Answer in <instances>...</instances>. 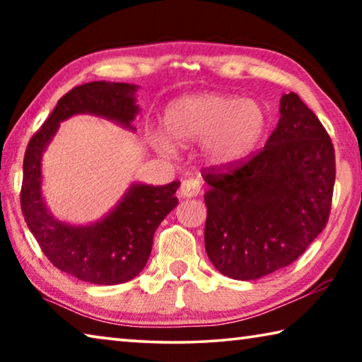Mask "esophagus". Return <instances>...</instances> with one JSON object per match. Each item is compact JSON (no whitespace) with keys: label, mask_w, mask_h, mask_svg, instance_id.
Masks as SVG:
<instances>
[{"label":"esophagus","mask_w":362,"mask_h":362,"mask_svg":"<svg viewBox=\"0 0 362 362\" xmlns=\"http://www.w3.org/2000/svg\"><path fill=\"white\" fill-rule=\"evenodd\" d=\"M201 192V182L198 179H185L180 185V198H194Z\"/></svg>","instance_id":"1"}]
</instances>
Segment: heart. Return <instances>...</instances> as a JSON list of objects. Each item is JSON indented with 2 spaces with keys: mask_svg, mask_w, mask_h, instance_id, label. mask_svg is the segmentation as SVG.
I'll use <instances>...</instances> for the list:
<instances>
[{
  "mask_svg": "<svg viewBox=\"0 0 362 362\" xmlns=\"http://www.w3.org/2000/svg\"><path fill=\"white\" fill-rule=\"evenodd\" d=\"M164 132L155 142L163 150L170 143L199 142L201 158L212 168H231L244 161L267 132L268 116L260 102L222 93L185 95L169 103L163 115Z\"/></svg>",
  "mask_w": 362,
  "mask_h": 362,
  "instance_id": "heart-1",
  "label": "heart"
}]
</instances>
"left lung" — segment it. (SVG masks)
<instances>
[{
	"label": "left lung",
	"mask_w": 362,
	"mask_h": 362,
	"mask_svg": "<svg viewBox=\"0 0 362 362\" xmlns=\"http://www.w3.org/2000/svg\"><path fill=\"white\" fill-rule=\"evenodd\" d=\"M254 158L226 173L204 169V246L212 265L250 281L291 265L326 228L335 183V151L316 115L296 93Z\"/></svg>",
	"instance_id": "1"
}]
</instances>
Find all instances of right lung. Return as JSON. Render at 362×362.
Wrapping results in <instances>:
<instances>
[{
	"instance_id": "right-lung-1",
	"label": "right lung",
	"mask_w": 362,
	"mask_h": 362,
	"mask_svg": "<svg viewBox=\"0 0 362 362\" xmlns=\"http://www.w3.org/2000/svg\"><path fill=\"white\" fill-rule=\"evenodd\" d=\"M136 84L93 81L73 88L30 139L23 158L21 206L30 231L45 255L60 272L86 283L113 286L127 283L148 260L153 236L164 217L179 203L180 182L164 187L132 183L105 217L90 225L60 222L49 212L41 193V161L59 124L73 115H95L136 131L139 113Z\"/></svg>"
}]
</instances>
